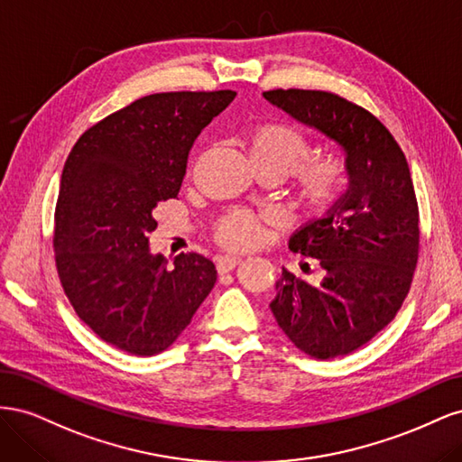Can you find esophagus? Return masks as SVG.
<instances>
[{"mask_svg": "<svg viewBox=\"0 0 462 462\" xmlns=\"http://www.w3.org/2000/svg\"><path fill=\"white\" fill-rule=\"evenodd\" d=\"M241 262H243V260H241L239 256H221V258L217 260V272H219V273H229V272H233Z\"/></svg>", "mask_w": 462, "mask_h": 462, "instance_id": "1", "label": "esophagus"}]
</instances>
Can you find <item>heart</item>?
I'll use <instances>...</instances> for the list:
<instances>
[{
	"label": "heart",
	"instance_id": "obj_1",
	"mask_svg": "<svg viewBox=\"0 0 462 462\" xmlns=\"http://www.w3.org/2000/svg\"><path fill=\"white\" fill-rule=\"evenodd\" d=\"M243 148L258 175L283 179L291 173L292 202L309 217L328 214L343 199L348 185L345 162L333 153L306 160L310 153V143L291 125L260 121L245 133ZM260 236V217L246 212H233L216 227L217 243L233 250L254 246Z\"/></svg>",
	"mask_w": 462,
	"mask_h": 462
}]
</instances>
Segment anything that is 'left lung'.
<instances>
[{
  "label": "left lung",
  "instance_id": "1",
  "mask_svg": "<svg viewBox=\"0 0 462 462\" xmlns=\"http://www.w3.org/2000/svg\"><path fill=\"white\" fill-rule=\"evenodd\" d=\"M263 97L343 152V199L289 241L292 253L318 260L321 279L283 270L270 309L302 353L345 356L380 333L411 291L420 227L409 163L380 119L337 94L277 88Z\"/></svg>",
  "mask_w": 462,
  "mask_h": 462
}]
</instances>
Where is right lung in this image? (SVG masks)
<instances>
[{"label": "right lung", "mask_w": 462, "mask_h": 462, "mask_svg": "<svg viewBox=\"0 0 462 462\" xmlns=\"http://www.w3.org/2000/svg\"><path fill=\"white\" fill-rule=\"evenodd\" d=\"M236 92L150 94L96 123L65 162L55 206L60 282L85 324L121 351L170 348L214 289V262L152 256V212L175 199L189 152Z\"/></svg>", "instance_id": "right-lung-1"}]
</instances>
